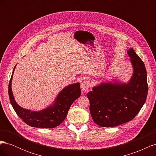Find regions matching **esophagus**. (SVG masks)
I'll return each instance as SVG.
<instances>
[{
    "mask_svg": "<svg viewBox=\"0 0 156 156\" xmlns=\"http://www.w3.org/2000/svg\"><path fill=\"white\" fill-rule=\"evenodd\" d=\"M89 87H90V82L88 80H84L81 84V88L82 89V90L84 92H86L88 90Z\"/></svg>",
    "mask_w": 156,
    "mask_h": 156,
    "instance_id": "esophagus-1",
    "label": "esophagus"
}]
</instances>
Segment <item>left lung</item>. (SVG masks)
I'll use <instances>...</instances> for the list:
<instances>
[{
    "instance_id": "obj_1",
    "label": "left lung",
    "mask_w": 156,
    "mask_h": 156,
    "mask_svg": "<svg viewBox=\"0 0 156 156\" xmlns=\"http://www.w3.org/2000/svg\"><path fill=\"white\" fill-rule=\"evenodd\" d=\"M127 55L133 71L128 82L101 83L87 94L92 119L100 126L115 127L133 120L146 101L148 86L144 64L133 48Z\"/></svg>"
}]
</instances>
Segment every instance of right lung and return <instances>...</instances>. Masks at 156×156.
Returning <instances> with one entry per match:
<instances>
[{
  "mask_svg": "<svg viewBox=\"0 0 156 156\" xmlns=\"http://www.w3.org/2000/svg\"><path fill=\"white\" fill-rule=\"evenodd\" d=\"M8 85V94L10 103L17 115L21 120L31 127L37 128H54L59 126L67 116L70 106L81 94L80 83L69 84L61 90L56 96L54 102L44 109L38 111H32L19 105L13 96L12 81L13 72Z\"/></svg>",
  "mask_w": 156,
  "mask_h": 156,
  "instance_id": "obj_1",
  "label": "right lung"
}]
</instances>
